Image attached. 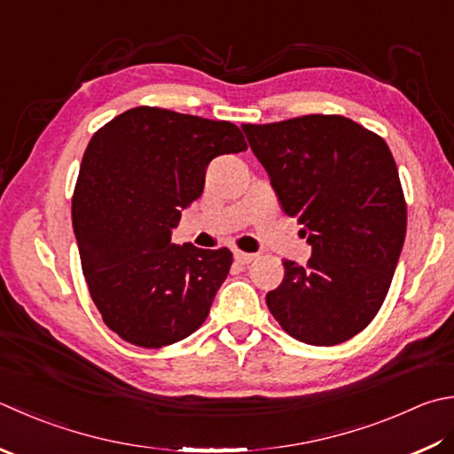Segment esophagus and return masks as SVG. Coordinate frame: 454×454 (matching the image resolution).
I'll list each match as a JSON object with an SVG mask.
<instances>
[{"instance_id":"esophagus-1","label":"esophagus","mask_w":454,"mask_h":454,"mask_svg":"<svg viewBox=\"0 0 454 454\" xmlns=\"http://www.w3.org/2000/svg\"><path fill=\"white\" fill-rule=\"evenodd\" d=\"M254 259H256V254H253V253L235 251V261H237L239 264H249V262H253Z\"/></svg>"}]
</instances>
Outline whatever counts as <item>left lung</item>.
Listing matches in <instances>:
<instances>
[{"label":"left lung","instance_id":"1","mask_svg":"<svg viewBox=\"0 0 454 454\" xmlns=\"http://www.w3.org/2000/svg\"><path fill=\"white\" fill-rule=\"evenodd\" d=\"M241 128L312 247L304 267L282 262L269 310L304 344H341L378 314L403 249L407 205L395 160L386 140L338 114Z\"/></svg>","mask_w":454,"mask_h":454}]
</instances>
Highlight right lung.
Segmentation results:
<instances>
[{"label":"right lung","mask_w":454,"mask_h":454,"mask_svg":"<svg viewBox=\"0 0 454 454\" xmlns=\"http://www.w3.org/2000/svg\"><path fill=\"white\" fill-rule=\"evenodd\" d=\"M245 150L235 124L153 106L126 110L94 132L73 229L90 298L122 340L169 346L207 318L233 253L174 245L172 229L203 193L209 161Z\"/></svg>","instance_id":"right-lung-1"}]
</instances>
